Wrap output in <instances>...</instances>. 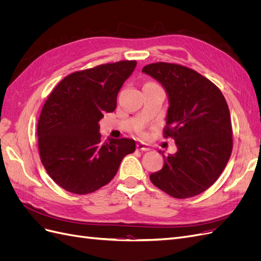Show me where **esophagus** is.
Instances as JSON below:
<instances>
[{
  "instance_id": "esophagus-1",
  "label": "esophagus",
  "mask_w": 261,
  "mask_h": 261,
  "mask_svg": "<svg viewBox=\"0 0 261 261\" xmlns=\"http://www.w3.org/2000/svg\"><path fill=\"white\" fill-rule=\"evenodd\" d=\"M137 149L140 150V151H148V150H150V147H149L148 144L138 143V144H137Z\"/></svg>"
}]
</instances>
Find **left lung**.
<instances>
[{
    "label": "left lung",
    "mask_w": 261,
    "mask_h": 261,
    "mask_svg": "<svg viewBox=\"0 0 261 261\" xmlns=\"http://www.w3.org/2000/svg\"><path fill=\"white\" fill-rule=\"evenodd\" d=\"M143 73L167 91L164 137L174 139L177 147L174 154H163V168L151 173L150 180L174 198L199 195L219 178L232 153L231 116L223 94L206 77L181 65L152 63Z\"/></svg>",
    "instance_id": "left-lung-1"
}]
</instances>
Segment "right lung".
Here are the masks:
<instances>
[{"instance_id":"1","label":"right lung","mask_w":261,"mask_h":261,"mask_svg":"<svg viewBox=\"0 0 261 261\" xmlns=\"http://www.w3.org/2000/svg\"><path fill=\"white\" fill-rule=\"evenodd\" d=\"M136 61H120L66 76L46 99L37 134L40 159L50 177L65 191L86 195L111 180L135 140L103 141L99 121L113 112Z\"/></svg>"}]
</instances>
